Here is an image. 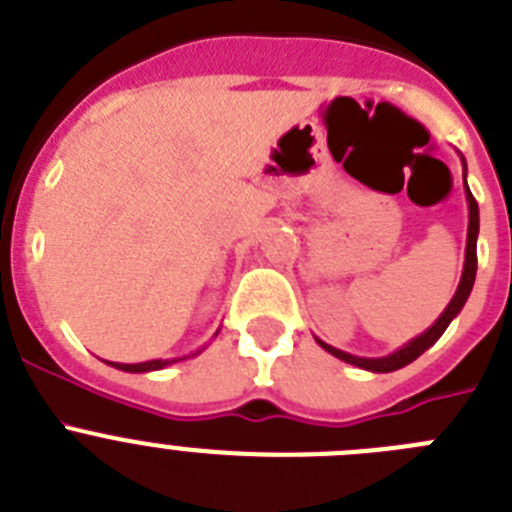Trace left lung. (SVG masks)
Returning a JSON list of instances; mask_svg holds the SVG:
<instances>
[{
  "label": "left lung",
  "mask_w": 512,
  "mask_h": 512,
  "mask_svg": "<svg viewBox=\"0 0 512 512\" xmlns=\"http://www.w3.org/2000/svg\"><path fill=\"white\" fill-rule=\"evenodd\" d=\"M467 201H469V232H467V260H464V273H462V280H459L457 293H454L451 303L446 306V311L441 313L439 319H436V324L431 326L428 331H423L418 339H413V342L405 344L403 349L388 354V357H380V359L354 357V354H347V352H342V349H334V347H329V344L319 342L326 352H331L334 357L344 359V362H349V365L362 367V370L393 372V370H400V367H405V365H411L413 359L421 357V354L426 352V349L431 347V344H434L441 334H444L446 326L451 324V319H454V316L462 311L464 303H467L469 290H472V285H474V275H477V232H480V209H477V201H474V196L469 188H467Z\"/></svg>",
  "instance_id": "8db88e82"
}]
</instances>
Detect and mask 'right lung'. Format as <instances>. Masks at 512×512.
Masks as SVG:
<instances>
[{"instance_id": "obj_1", "label": "right lung", "mask_w": 512, "mask_h": 512, "mask_svg": "<svg viewBox=\"0 0 512 512\" xmlns=\"http://www.w3.org/2000/svg\"><path fill=\"white\" fill-rule=\"evenodd\" d=\"M165 365H168L165 359H153V362H140V365H114V367H119V370L124 372H150V370H160V367Z\"/></svg>"}]
</instances>
